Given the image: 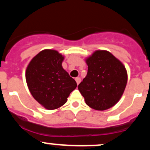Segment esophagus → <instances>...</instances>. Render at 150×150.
<instances>
[{
  "mask_svg": "<svg viewBox=\"0 0 150 150\" xmlns=\"http://www.w3.org/2000/svg\"><path fill=\"white\" fill-rule=\"evenodd\" d=\"M75 81H76L77 85H79V84H80V82H81V79L80 78V77H76V78H75Z\"/></svg>",
  "mask_w": 150,
  "mask_h": 150,
  "instance_id": "1",
  "label": "esophagus"
}]
</instances>
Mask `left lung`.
<instances>
[{"instance_id":"left-lung-1","label":"left lung","mask_w":150,"mask_h":150,"mask_svg":"<svg viewBox=\"0 0 150 150\" xmlns=\"http://www.w3.org/2000/svg\"><path fill=\"white\" fill-rule=\"evenodd\" d=\"M86 63L87 76L78 85L86 104L99 111L112 107L119 101L126 86L125 66L106 51H96Z\"/></svg>"}]
</instances>
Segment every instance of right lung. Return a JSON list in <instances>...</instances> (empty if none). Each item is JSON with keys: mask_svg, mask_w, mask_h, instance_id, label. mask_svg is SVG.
Masks as SVG:
<instances>
[{"mask_svg": "<svg viewBox=\"0 0 150 150\" xmlns=\"http://www.w3.org/2000/svg\"><path fill=\"white\" fill-rule=\"evenodd\" d=\"M63 58L57 51L44 50L32 58L26 70L31 94L46 109L63 106L77 87L75 80L62 67Z\"/></svg>", "mask_w": 150, "mask_h": 150, "instance_id": "1", "label": "right lung"}]
</instances>
